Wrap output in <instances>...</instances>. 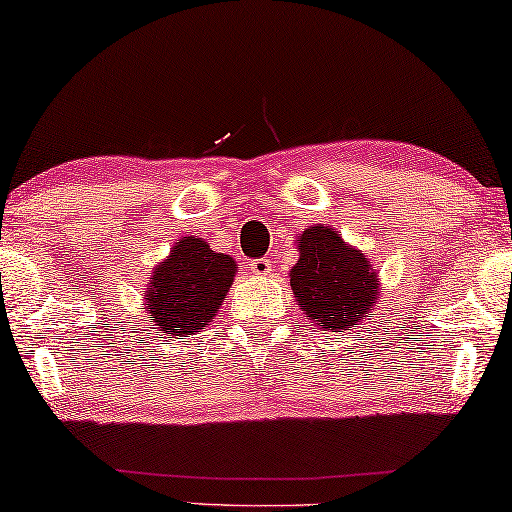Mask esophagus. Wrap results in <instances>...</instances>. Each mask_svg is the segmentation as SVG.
Masks as SVG:
<instances>
[{
  "mask_svg": "<svg viewBox=\"0 0 512 512\" xmlns=\"http://www.w3.org/2000/svg\"><path fill=\"white\" fill-rule=\"evenodd\" d=\"M248 271H253L255 276H269V273L273 271V264H271L269 259H266V257L250 259V264H248Z\"/></svg>",
  "mask_w": 512,
  "mask_h": 512,
  "instance_id": "obj_1",
  "label": "esophagus"
}]
</instances>
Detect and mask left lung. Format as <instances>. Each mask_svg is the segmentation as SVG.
I'll return each instance as SVG.
<instances>
[{"label":"left lung","mask_w":512,"mask_h":512,"mask_svg":"<svg viewBox=\"0 0 512 512\" xmlns=\"http://www.w3.org/2000/svg\"><path fill=\"white\" fill-rule=\"evenodd\" d=\"M299 250L289 280L299 308L326 331H352L377 303L379 280L368 257L322 225L301 234Z\"/></svg>","instance_id":"left-lung-1"}]
</instances>
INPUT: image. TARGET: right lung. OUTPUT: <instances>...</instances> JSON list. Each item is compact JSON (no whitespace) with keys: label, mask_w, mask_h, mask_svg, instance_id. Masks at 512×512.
<instances>
[{"label":"right lung","mask_w":512,"mask_h":512,"mask_svg":"<svg viewBox=\"0 0 512 512\" xmlns=\"http://www.w3.org/2000/svg\"><path fill=\"white\" fill-rule=\"evenodd\" d=\"M234 273L230 255L216 253L195 236H183L154 269L144 308L165 335H193L216 317Z\"/></svg>","instance_id":"obj_1"}]
</instances>
